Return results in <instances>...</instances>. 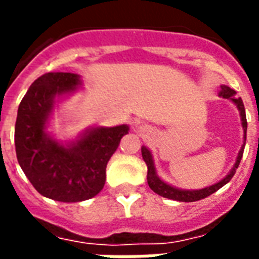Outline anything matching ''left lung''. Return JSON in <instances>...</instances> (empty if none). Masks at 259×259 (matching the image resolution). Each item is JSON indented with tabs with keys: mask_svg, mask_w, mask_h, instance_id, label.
<instances>
[{
	"mask_svg": "<svg viewBox=\"0 0 259 259\" xmlns=\"http://www.w3.org/2000/svg\"><path fill=\"white\" fill-rule=\"evenodd\" d=\"M220 96L225 97V99H231V100L237 105V108H239V111H240V116H242L243 130H244V140H246L247 119H246V110H244L243 100L240 99V97H236V92L233 91V89H231V88L227 85H221ZM243 151H244V145H243V148L240 149V152H239V155H237L236 163H235L233 168L231 170V173L228 174L227 177L224 178V180H221L220 183L211 185V187L199 189V191H183V189L174 188V187H171V185L163 183V181L156 176V173H155L154 162H152L151 152H149L148 149L145 148V147H143V148H141V155H143V159H144V162L147 163V167H148L147 181H148L149 188L152 189L155 193H158V195L163 196V198L178 200V202H196V200H200V199L207 198V196H210L211 193L217 192L218 189L222 188L225 184L231 181V178L235 176V173H236V168L239 167V164H240V160H242V156H243Z\"/></svg>",
	"mask_w": 259,
	"mask_h": 259,
	"instance_id": "left-lung-1",
	"label": "left lung"
}]
</instances>
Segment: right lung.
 <instances>
[{
	"label": "right lung",
	"instance_id": "obj_1",
	"mask_svg": "<svg viewBox=\"0 0 259 259\" xmlns=\"http://www.w3.org/2000/svg\"><path fill=\"white\" fill-rule=\"evenodd\" d=\"M79 76L71 72H47L32 82L20 101L15 124L17 162L32 187L59 202H82L100 192L105 167L120 139L129 133L126 124L96 127L70 147H63L45 132L56 96L72 92Z\"/></svg>",
	"mask_w": 259,
	"mask_h": 259
}]
</instances>
